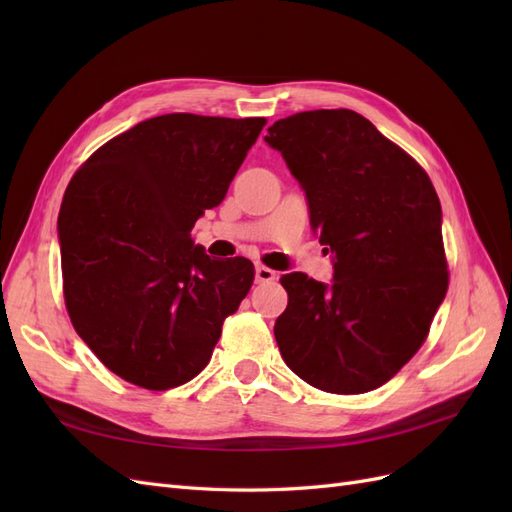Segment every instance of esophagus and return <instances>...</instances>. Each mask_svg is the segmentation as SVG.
<instances>
[{
	"mask_svg": "<svg viewBox=\"0 0 512 512\" xmlns=\"http://www.w3.org/2000/svg\"><path fill=\"white\" fill-rule=\"evenodd\" d=\"M277 277V273L265 265H256V282L265 284V282H273Z\"/></svg>",
	"mask_w": 512,
	"mask_h": 512,
	"instance_id": "obj_1",
	"label": "esophagus"
}]
</instances>
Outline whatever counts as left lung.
Returning <instances> with one entry per match:
<instances>
[{"label":"left lung","mask_w":512,"mask_h":512,"mask_svg":"<svg viewBox=\"0 0 512 512\" xmlns=\"http://www.w3.org/2000/svg\"><path fill=\"white\" fill-rule=\"evenodd\" d=\"M305 192L309 224L333 254V282L288 273L275 339L320 391L389 382L423 346L448 288L442 207L425 170L363 115L305 111L265 136Z\"/></svg>","instance_id":"left-lung-1"}]
</instances>
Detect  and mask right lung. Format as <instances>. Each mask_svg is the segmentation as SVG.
Segmentation results:
<instances>
[{
	"label": "right lung",
	"instance_id": "1",
	"mask_svg": "<svg viewBox=\"0 0 512 512\" xmlns=\"http://www.w3.org/2000/svg\"><path fill=\"white\" fill-rule=\"evenodd\" d=\"M265 117H151L102 145L59 211L70 320L136 386L175 389L211 359L254 282L247 258L215 260L190 232L218 207Z\"/></svg>",
	"mask_w": 512,
	"mask_h": 512
}]
</instances>
